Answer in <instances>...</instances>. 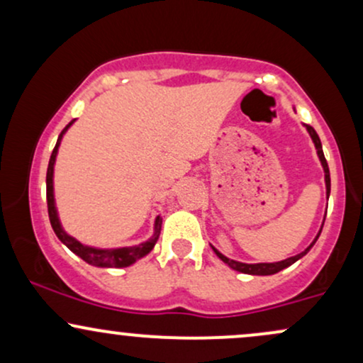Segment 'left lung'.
<instances>
[{
	"label": "left lung",
	"instance_id": "8db88e82",
	"mask_svg": "<svg viewBox=\"0 0 363 363\" xmlns=\"http://www.w3.org/2000/svg\"><path fill=\"white\" fill-rule=\"evenodd\" d=\"M303 126H306L307 133H309V136L312 138V143H314L315 152H318V157H319V160H320V165H323V170H324V182H326V196L329 198V193H331V177H329L328 162H326V158H324V153H323V145H320V140H319L318 133H315L314 128L309 126V124H303ZM323 225H324V222H323ZM320 230H323V228H320ZM320 230H319V234L315 235V239L312 240V244L309 245V247L306 249V251H302L301 254H297V256L286 257V259L278 261V262H256V264H247V262H240V261L230 259V257L223 256V254L220 252L218 249H215L213 245H211V247H213V251H215L216 256H218L220 259H222V261L225 262V264H228L232 269H235V272L245 273V274H257V277H268V274H274V273L281 272V269L289 268V266L294 264L295 261H298V259H301V257L306 256V254L311 251L312 245L315 244V240L319 239Z\"/></svg>",
	"mask_w": 363,
	"mask_h": 363
}]
</instances>
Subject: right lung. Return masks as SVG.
<instances>
[{
  "instance_id": "add662e5",
  "label": "right lung",
  "mask_w": 363,
  "mask_h": 363,
  "mask_svg": "<svg viewBox=\"0 0 363 363\" xmlns=\"http://www.w3.org/2000/svg\"><path fill=\"white\" fill-rule=\"evenodd\" d=\"M74 121L77 119H73L68 126L62 129L60 138L56 141V147H54L51 153V158H49L48 176H45V187H48V211H49V220H51V225H52V230L54 234L57 235V239H60L61 242L69 249V251L77 254L78 257H82V259L89 262V264L97 266V268H126V266H131L133 262H136L138 259H141V257L147 256V254L155 247L158 235H160V230H162V216L158 215L155 218V223H153V235L150 237L148 240H145V242H141L138 245H126V247L101 249V247H94V245L82 244L80 240L74 239V237L69 235L68 232L62 228L60 215H57L56 199H54V165H56L57 150H60L62 136H65V133L72 128Z\"/></svg>"
}]
</instances>
